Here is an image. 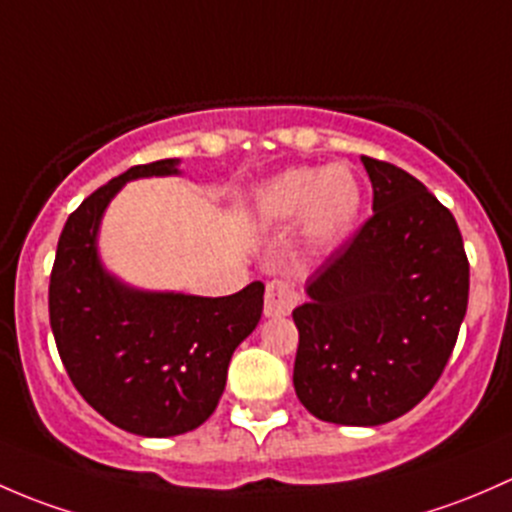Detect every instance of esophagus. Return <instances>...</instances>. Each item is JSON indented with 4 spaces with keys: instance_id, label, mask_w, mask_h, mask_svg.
<instances>
[{
    "instance_id": "34e87169",
    "label": "esophagus",
    "mask_w": 512,
    "mask_h": 512,
    "mask_svg": "<svg viewBox=\"0 0 512 512\" xmlns=\"http://www.w3.org/2000/svg\"><path fill=\"white\" fill-rule=\"evenodd\" d=\"M295 300H298V291L293 288V283L276 278L266 286V303H263V313L268 318H278V315H288L293 310Z\"/></svg>"
}]
</instances>
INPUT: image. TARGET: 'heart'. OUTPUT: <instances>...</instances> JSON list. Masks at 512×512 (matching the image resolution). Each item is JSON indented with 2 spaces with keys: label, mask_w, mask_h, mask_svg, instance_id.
Wrapping results in <instances>:
<instances>
[{
  "label": "heart",
  "mask_w": 512,
  "mask_h": 512,
  "mask_svg": "<svg viewBox=\"0 0 512 512\" xmlns=\"http://www.w3.org/2000/svg\"><path fill=\"white\" fill-rule=\"evenodd\" d=\"M362 207V187L345 165L293 167L273 177L256 197L258 217L288 221L300 214L310 244L340 239Z\"/></svg>",
  "instance_id": "b5f03b06"
}]
</instances>
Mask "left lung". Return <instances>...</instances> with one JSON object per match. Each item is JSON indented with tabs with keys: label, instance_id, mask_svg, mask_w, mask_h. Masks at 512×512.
I'll return each mask as SVG.
<instances>
[{
	"label": "left lung",
	"instance_id": "left-lung-1",
	"mask_svg": "<svg viewBox=\"0 0 512 512\" xmlns=\"http://www.w3.org/2000/svg\"><path fill=\"white\" fill-rule=\"evenodd\" d=\"M372 217L313 276L293 310V387L323 421L377 426L414 409L449 362L468 305L456 219L419 179L362 157Z\"/></svg>",
	"mask_w": 512,
	"mask_h": 512
}]
</instances>
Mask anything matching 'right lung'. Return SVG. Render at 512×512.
Here are the masks:
<instances>
[{"instance_id": "1", "label": "right lung", "mask_w": 512, "mask_h": 512, "mask_svg": "<svg viewBox=\"0 0 512 512\" xmlns=\"http://www.w3.org/2000/svg\"><path fill=\"white\" fill-rule=\"evenodd\" d=\"M179 160L135 165L96 189L59 236L49 318L73 387L118 429L165 439L197 429L217 409L226 370L261 320L263 283L224 298L138 291L98 258L110 199L138 177L179 175Z\"/></svg>"}]
</instances>
